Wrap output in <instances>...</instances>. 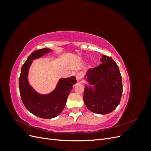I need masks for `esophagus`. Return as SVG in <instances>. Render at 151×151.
<instances>
[{
    "label": "esophagus",
    "mask_w": 151,
    "mask_h": 151,
    "mask_svg": "<svg viewBox=\"0 0 151 151\" xmlns=\"http://www.w3.org/2000/svg\"><path fill=\"white\" fill-rule=\"evenodd\" d=\"M82 77H83V74H82L81 72H77V73H76V79H77V81H79L82 79Z\"/></svg>",
    "instance_id": "1"
}]
</instances>
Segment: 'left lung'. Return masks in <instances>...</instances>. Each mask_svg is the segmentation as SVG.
Masks as SVG:
<instances>
[{
    "label": "left lung",
    "instance_id": "8db88e82",
    "mask_svg": "<svg viewBox=\"0 0 151 151\" xmlns=\"http://www.w3.org/2000/svg\"><path fill=\"white\" fill-rule=\"evenodd\" d=\"M100 60L102 63L87 72V80L95 86L96 93L86 86L84 101L90 111L105 115L112 112L119 104L123 86L119 68L112 58L102 55Z\"/></svg>",
    "mask_w": 151,
    "mask_h": 151
}]
</instances>
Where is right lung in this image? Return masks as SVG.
<instances>
[{
    "label": "right lung",
    "mask_w": 151,
    "mask_h": 151,
    "mask_svg": "<svg viewBox=\"0 0 151 151\" xmlns=\"http://www.w3.org/2000/svg\"><path fill=\"white\" fill-rule=\"evenodd\" d=\"M49 52L47 48H42L32 52L21 67L19 79V93L26 108L33 115L46 119L55 117L62 111L72 86L77 83L75 77L62 79L55 90L48 95H40L32 89L28 82V72L32 60Z\"/></svg>",
    "instance_id": "1"
}]
</instances>
